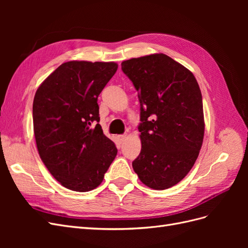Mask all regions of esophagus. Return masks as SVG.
I'll use <instances>...</instances> for the list:
<instances>
[{"mask_svg":"<svg viewBox=\"0 0 248 248\" xmlns=\"http://www.w3.org/2000/svg\"><path fill=\"white\" fill-rule=\"evenodd\" d=\"M125 140H126V136H125V134H120V136L117 137V140H118L119 144H122V142H123Z\"/></svg>","mask_w":248,"mask_h":248,"instance_id":"esophagus-1","label":"esophagus"}]
</instances>
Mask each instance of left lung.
Returning a JSON list of instances; mask_svg holds the SVG:
<instances>
[{
    "label": "left lung",
    "instance_id": "1",
    "mask_svg": "<svg viewBox=\"0 0 248 248\" xmlns=\"http://www.w3.org/2000/svg\"><path fill=\"white\" fill-rule=\"evenodd\" d=\"M140 106L141 150L132 168L150 188L176 185L196 162L204 139L202 93L193 74L164 54L122 62Z\"/></svg>",
    "mask_w": 248,
    "mask_h": 248
}]
</instances>
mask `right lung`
I'll return each instance as SVG.
<instances>
[{
	"label": "right lung",
	"instance_id": "right-lung-1",
	"mask_svg": "<svg viewBox=\"0 0 248 248\" xmlns=\"http://www.w3.org/2000/svg\"><path fill=\"white\" fill-rule=\"evenodd\" d=\"M118 69L114 62L70 61L37 89L33 125L40 158L73 191L99 186L118 150L99 124L98 96Z\"/></svg>",
	"mask_w": 248,
	"mask_h": 248
}]
</instances>
